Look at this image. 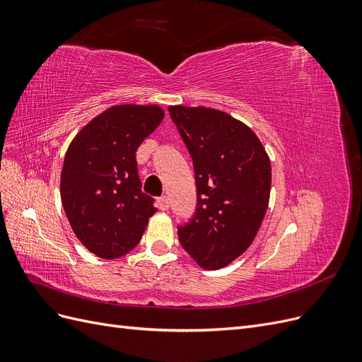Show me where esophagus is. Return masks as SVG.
I'll return each instance as SVG.
<instances>
[{"instance_id": "esophagus-1", "label": "esophagus", "mask_w": 362, "mask_h": 362, "mask_svg": "<svg viewBox=\"0 0 362 362\" xmlns=\"http://www.w3.org/2000/svg\"><path fill=\"white\" fill-rule=\"evenodd\" d=\"M158 206H160V210H163V211L169 210V198H168V196H161V198H158Z\"/></svg>"}]
</instances>
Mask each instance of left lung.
Masks as SVG:
<instances>
[{"instance_id":"1","label":"left lung","mask_w":362,"mask_h":362,"mask_svg":"<svg viewBox=\"0 0 362 362\" xmlns=\"http://www.w3.org/2000/svg\"><path fill=\"white\" fill-rule=\"evenodd\" d=\"M193 158L198 210L178 229L185 252L205 270L226 267L252 245L270 199L272 166L242 120L208 107L170 105Z\"/></svg>"}]
</instances>
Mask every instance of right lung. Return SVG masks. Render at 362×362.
I'll return each instance as SVG.
<instances>
[{
	"instance_id": "right-lung-1",
	"label": "right lung",
	"mask_w": 362,
	"mask_h": 362,
	"mask_svg": "<svg viewBox=\"0 0 362 362\" xmlns=\"http://www.w3.org/2000/svg\"><path fill=\"white\" fill-rule=\"evenodd\" d=\"M163 117L157 104L113 105L71 141L60 198L74 234L96 257L128 254L157 213L154 199L140 190L136 152Z\"/></svg>"
}]
</instances>
